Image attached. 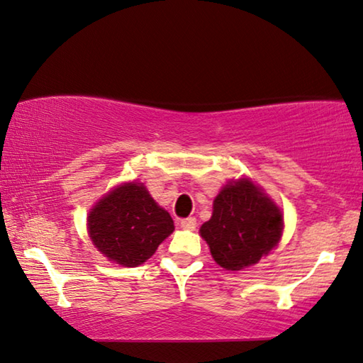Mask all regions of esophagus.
Masks as SVG:
<instances>
[{
  "instance_id": "esophagus-1",
  "label": "esophagus",
  "mask_w": 363,
  "mask_h": 363,
  "mask_svg": "<svg viewBox=\"0 0 363 363\" xmlns=\"http://www.w3.org/2000/svg\"><path fill=\"white\" fill-rule=\"evenodd\" d=\"M196 218L194 217H188V218H182L180 220V227L183 230H194L196 228Z\"/></svg>"
}]
</instances>
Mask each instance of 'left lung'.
I'll list each match as a JSON object with an SVG mask.
<instances>
[{
    "label": "left lung",
    "mask_w": 363,
    "mask_h": 363,
    "mask_svg": "<svg viewBox=\"0 0 363 363\" xmlns=\"http://www.w3.org/2000/svg\"><path fill=\"white\" fill-rule=\"evenodd\" d=\"M281 231L280 209L245 178L218 193L211 220L201 227V236L218 265L241 270L269 254L280 241Z\"/></svg>",
    "instance_id": "obj_1"
}]
</instances>
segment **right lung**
Wrapping results in <instances>:
<instances>
[{"instance_id": "1", "label": "right lung", "mask_w": 363, "mask_h": 363, "mask_svg": "<svg viewBox=\"0 0 363 363\" xmlns=\"http://www.w3.org/2000/svg\"><path fill=\"white\" fill-rule=\"evenodd\" d=\"M174 220L140 183L116 188L91 209L88 230L93 245L114 262H146L174 231Z\"/></svg>"}]
</instances>
